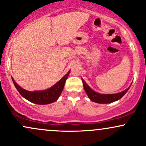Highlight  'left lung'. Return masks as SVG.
Here are the masks:
<instances>
[{
  "label": "left lung",
  "mask_w": 146,
  "mask_h": 146,
  "mask_svg": "<svg viewBox=\"0 0 146 146\" xmlns=\"http://www.w3.org/2000/svg\"><path fill=\"white\" fill-rule=\"evenodd\" d=\"M82 80L83 86L84 88L85 92L86 93L90 100L91 101L99 104H108L119 100L126 93V92L128 91L129 88L130 87H128L127 89L121 92V93H117V94H100V93H96L94 90H92L86 84V83L85 82V81L83 79H82Z\"/></svg>",
  "instance_id": "obj_1"
}]
</instances>
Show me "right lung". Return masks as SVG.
I'll list each match as a JSON object with an SVG mask.
<instances>
[{
    "instance_id": "add662e5",
    "label": "right lung",
    "mask_w": 146,
    "mask_h": 146,
    "mask_svg": "<svg viewBox=\"0 0 146 146\" xmlns=\"http://www.w3.org/2000/svg\"><path fill=\"white\" fill-rule=\"evenodd\" d=\"M69 73L70 71L60 81H58L54 86L45 90H38V91L33 92L29 91V90L23 89L21 86H18V84L14 81L13 78L12 81L20 94L23 98L27 100L28 101L33 102L34 104H51L56 102L59 98L62 91Z\"/></svg>"
}]
</instances>
